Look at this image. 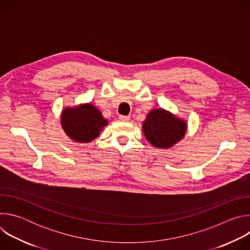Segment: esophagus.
I'll list each match as a JSON object with an SVG mask.
<instances>
[{
	"mask_svg": "<svg viewBox=\"0 0 250 250\" xmlns=\"http://www.w3.org/2000/svg\"><path fill=\"white\" fill-rule=\"evenodd\" d=\"M119 119L121 122H128L129 121V117H126V116H120Z\"/></svg>",
	"mask_w": 250,
	"mask_h": 250,
	"instance_id": "1",
	"label": "esophagus"
}]
</instances>
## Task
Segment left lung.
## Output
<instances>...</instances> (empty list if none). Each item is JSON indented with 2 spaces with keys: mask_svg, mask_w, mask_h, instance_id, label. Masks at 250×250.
<instances>
[{
  "mask_svg": "<svg viewBox=\"0 0 250 250\" xmlns=\"http://www.w3.org/2000/svg\"><path fill=\"white\" fill-rule=\"evenodd\" d=\"M142 131L154 147L167 149L184 138L187 122L165 109H153L142 123Z\"/></svg>",
  "mask_w": 250,
  "mask_h": 250,
  "instance_id": "left-lung-1",
  "label": "left lung"
}]
</instances>
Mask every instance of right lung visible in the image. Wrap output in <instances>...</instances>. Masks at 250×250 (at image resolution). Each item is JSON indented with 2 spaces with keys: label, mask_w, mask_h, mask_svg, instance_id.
Returning a JSON list of instances; mask_svg holds the SVG:
<instances>
[{
  "label": "right lung",
  "mask_w": 250,
  "mask_h": 250,
  "mask_svg": "<svg viewBox=\"0 0 250 250\" xmlns=\"http://www.w3.org/2000/svg\"><path fill=\"white\" fill-rule=\"evenodd\" d=\"M60 123L66 135L79 144H88L97 138L109 124L91 103L65 106L60 115Z\"/></svg>",
  "instance_id": "add662e5"
}]
</instances>
